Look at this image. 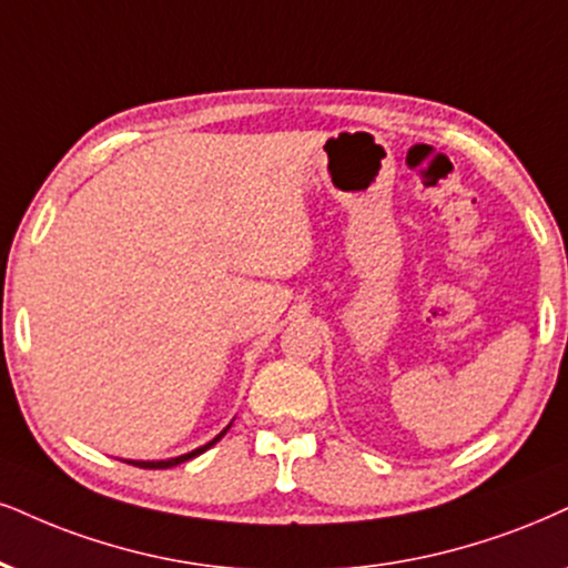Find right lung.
<instances>
[{
    "label": "right lung",
    "instance_id": "1",
    "mask_svg": "<svg viewBox=\"0 0 568 568\" xmlns=\"http://www.w3.org/2000/svg\"><path fill=\"white\" fill-rule=\"evenodd\" d=\"M231 424H234V422H231ZM231 424H229L226 429H223L221 434H215V437L210 439V443L200 445V447H194V450H189V453H184V455H176V458H165V460H125V464H131V466H142V468H171V466H179V464H184V460L197 458L200 453H205L207 447H213L215 443H219V439L223 437V434H226V432L231 429Z\"/></svg>",
    "mask_w": 568,
    "mask_h": 568
}]
</instances>
